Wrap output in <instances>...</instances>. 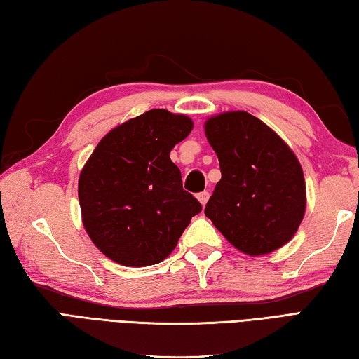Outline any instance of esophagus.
<instances>
[{"label": "esophagus", "instance_id": "obj_1", "mask_svg": "<svg viewBox=\"0 0 359 359\" xmlns=\"http://www.w3.org/2000/svg\"><path fill=\"white\" fill-rule=\"evenodd\" d=\"M197 198H198V201L201 203V205L205 206L206 203H208V200H209V192L208 191H203V192L197 194Z\"/></svg>", "mask_w": 359, "mask_h": 359}]
</instances>
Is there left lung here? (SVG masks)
I'll list each match as a JSON object with an SVG mask.
<instances>
[{
  "label": "left lung",
  "instance_id": "obj_1",
  "mask_svg": "<svg viewBox=\"0 0 359 359\" xmlns=\"http://www.w3.org/2000/svg\"><path fill=\"white\" fill-rule=\"evenodd\" d=\"M205 133L222 172L206 217L245 255H267L285 245L306 209L305 177L294 151L245 111L208 118Z\"/></svg>",
  "mask_w": 359,
  "mask_h": 359
}]
</instances>
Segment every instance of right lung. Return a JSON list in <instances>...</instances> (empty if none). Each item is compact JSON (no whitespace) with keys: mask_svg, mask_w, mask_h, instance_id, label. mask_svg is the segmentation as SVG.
I'll list each match as a JSON object with an SVG mask.
<instances>
[{"mask_svg":"<svg viewBox=\"0 0 359 359\" xmlns=\"http://www.w3.org/2000/svg\"><path fill=\"white\" fill-rule=\"evenodd\" d=\"M192 126L182 114L147 111L107 133L86 162L78 182L83 223L109 259L128 267L164 261L201 211L170 159Z\"/></svg>","mask_w":359,"mask_h":359,"instance_id":"right-lung-1","label":"right lung"}]
</instances>
